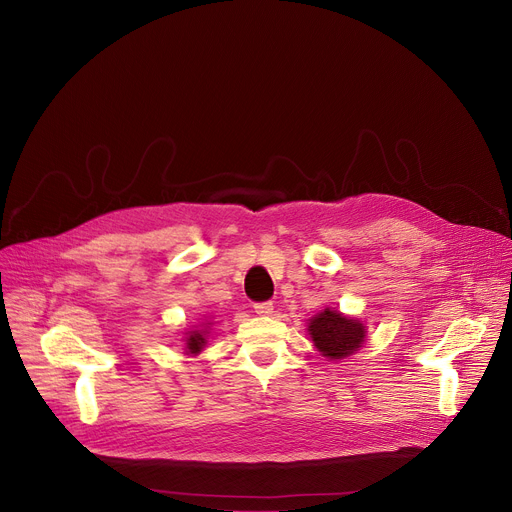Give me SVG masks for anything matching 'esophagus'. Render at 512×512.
Returning <instances> with one entry per match:
<instances>
[{
    "instance_id": "34e87169",
    "label": "esophagus",
    "mask_w": 512,
    "mask_h": 512,
    "mask_svg": "<svg viewBox=\"0 0 512 512\" xmlns=\"http://www.w3.org/2000/svg\"><path fill=\"white\" fill-rule=\"evenodd\" d=\"M253 308H255V314H259V316H263V318H267V316L273 314V304H271V302H261V304H255Z\"/></svg>"
}]
</instances>
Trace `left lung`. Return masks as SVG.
I'll return each mask as SVG.
<instances>
[{
  "label": "left lung",
  "instance_id": "obj_1",
  "mask_svg": "<svg viewBox=\"0 0 512 512\" xmlns=\"http://www.w3.org/2000/svg\"><path fill=\"white\" fill-rule=\"evenodd\" d=\"M308 332L318 352L328 360H342L354 354L367 340V326L330 308L310 320Z\"/></svg>",
  "mask_w": 512,
  "mask_h": 512
}]
</instances>
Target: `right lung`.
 <instances>
[{"label": "right lung", "instance_id": "1", "mask_svg": "<svg viewBox=\"0 0 512 512\" xmlns=\"http://www.w3.org/2000/svg\"><path fill=\"white\" fill-rule=\"evenodd\" d=\"M208 330H210V322L202 324L200 330H190V332H186V352L198 354V352L204 348V344H206V334H208Z\"/></svg>", "mask_w": 512, "mask_h": 512}]
</instances>
